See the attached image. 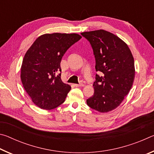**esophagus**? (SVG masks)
I'll return each instance as SVG.
<instances>
[{
	"label": "esophagus",
	"instance_id": "obj_1",
	"mask_svg": "<svg viewBox=\"0 0 154 154\" xmlns=\"http://www.w3.org/2000/svg\"><path fill=\"white\" fill-rule=\"evenodd\" d=\"M75 87H83L84 86V84L83 83H80V84H75Z\"/></svg>",
	"mask_w": 154,
	"mask_h": 154
}]
</instances>
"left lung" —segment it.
<instances>
[{
	"instance_id": "1",
	"label": "left lung",
	"mask_w": 154,
	"mask_h": 154,
	"mask_svg": "<svg viewBox=\"0 0 154 154\" xmlns=\"http://www.w3.org/2000/svg\"><path fill=\"white\" fill-rule=\"evenodd\" d=\"M89 41L96 60L94 93L87 105L100 113L116 109L129 93L135 75L134 61L127 44L118 36L105 30L81 33Z\"/></svg>"
}]
</instances>
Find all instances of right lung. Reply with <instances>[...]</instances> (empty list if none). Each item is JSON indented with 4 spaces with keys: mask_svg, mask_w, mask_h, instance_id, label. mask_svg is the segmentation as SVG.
<instances>
[{
    "mask_svg": "<svg viewBox=\"0 0 154 154\" xmlns=\"http://www.w3.org/2000/svg\"><path fill=\"white\" fill-rule=\"evenodd\" d=\"M81 38L76 33L45 34L38 36L25 54L21 80L39 108L51 110L64 102L71 87L61 79L60 62L67 49Z\"/></svg>",
    "mask_w": 154,
    "mask_h": 154,
    "instance_id": "1",
    "label": "right lung"
}]
</instances>
